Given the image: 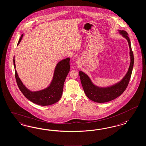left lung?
<instances>
[{
  "label": "left lung",
  "instance_id": "obj_1",
  "mask_svg": "<svg viewBox=\"0 0 146 146\" xmlns=\"http://www.w3.org/2000/svg\"><path fill=\"white\" fill-rule=\"evenodd\" d=\"M118 33L127 40L129 48L130 64L128 70L121 80L112 85L107 87H100L92 82L90 77L83 71L79 72L81 83L86 96L90 100L98 103H104L110 101L121 96L127 88L133 70L134 65L133 53L128 33L124 30H118Z\"/></svg>",
  "mask_w": 146,
  "mask_h": 146
}]
</instances>
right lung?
I'll use <instances>...</instances> for the list:
<instances>
[{"label":"right lung","instance_id":"obj_1","mask_svg":"<svg viewBox=\"0 0 146 146\" xmlns=\"http://www.w3.org/2000/svg\"><path fill=\"white\" fill-rule=\"evenodd\" d=\"M23 33L22 34L17 46L20 44ZM15 57L13 63L15 68V75L18 87L25 98L34 104L45 106L54 104L60 99L62 94L64 83L70 71V58H67L59 61L54 69L53 78L50 85L47 88L37 91H32L28 89L22 83L15 69Z\"/></svg>","mask_w":146,"mask_h":146}]
</instances>
